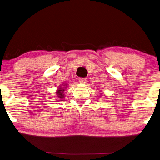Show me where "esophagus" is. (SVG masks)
I'll use <instances>...</instances> for the list:
<instances>
[{
  "label": "esophagus",
  "instance_id": "obj_1",
  "mask_svg": "<svg viewBox=\"0 0 160 160\" xmlns=\"http://www.w3.org/2000/svg\"><path fill=\"white\" fill-rule=\"evenodd\" d=\"M79 82L82 84H85L88 82V79L86 78H79Z\"/></svg>",
  "mask_w": 160,
  "mask_h": 160
}]
</instances>
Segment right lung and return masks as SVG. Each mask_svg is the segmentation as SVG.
<instances>
[{"instance_id":"obj_1","label":"right lung","mask_w":160,"mask_h":160,"mask_svg":"<svg viewBox=\"0 0 160 160\" xmlns=\"http://www.w3.org/2000/svg\"><path fill=\"white\" fill-rule=\"evenodd\" d=\"M66 86H67V84H63V85H60L59 87H58V89L56 92L57 94V101H63L62 99L64 98V91L65 89L66 88Z\"/></svg>"}]
</instances>
